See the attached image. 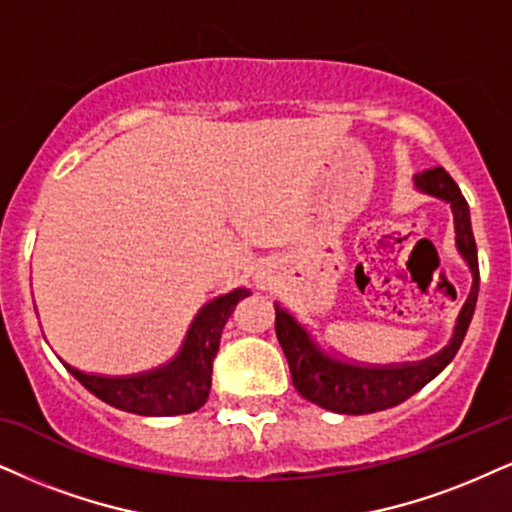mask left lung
<instances>
[{
  "label": "left lung",
  "instance_id": "8db88e82",
  "mask_svg": "<svg viewBox=\"0 0 512 512\" xmlns=\"http://www.w3.org/2000/svg\"><path fill=\"white\" fill-rule=\"evenodd\" d=\"M413 185L418 192L430 194L451 206L453 230H456V249L468 263L472 273V287L463 308H460L456 325L449 344L444 349L415 363H394V365H370L353 363L339 356L327 353L323 346L313 339L292 313L282 304H275V332L285 351L292 382L296 391L315 406L332 410L342 415H365L399 406L406 399L432 382L441 370L446 368L463 344L465 332L477 306L479 292V263L477 244L470 225V206L460 194V187L441 166H434L425 173L415 175Z\"/></svg>",
  "mask_w": 512,
  "mask_h": 512
}]
</instances>
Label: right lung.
I'll return each mask as SVG.
<instances>
[{
  "mask_svg": "<svg viewBox=\"0 0 512 512\" xmlns=\"http://www.w3.org/2000/svg\"><path fill=\"white\" fill-rule=\"evenodd\" d=\"M249 294V289L237 287L230 294L216 296L201 306L182 339L180 351L154 370L111 377L78 370L66 361L61 363L97 399L125 413L151 415V418L194 413L204 406L211 391L213 358L218 353L227 318Z\"/></svg>",
  "mask_w": 512,
  "mask_h": 512,
  "instance_id": "obj_1",
  "label": "right lung"
}]
</instances>
